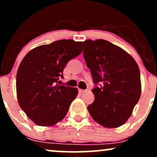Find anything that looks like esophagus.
<instances>
[{
	"label": "esophagus",
	"mask_w": 157,
	"mask_h": 157,
	"mask_svg": "<svg viewBox=\"0 0 157 157\" xmlns=\"http://www.w3.org/2000/svg\"><path fill=\"white\" fill-rule=\"evenodd\" d=\"M79 93L80 94H82V93H84V92H86V90H84V89H79Z\"/></svg>",
	"instance_id": "34e87169"
}]
</instances>
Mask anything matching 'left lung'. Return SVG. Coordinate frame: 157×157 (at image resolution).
I'll use <instances>...</instances> for the list:
<instances>
[{
    "label": "left lung",
    "mask_w": 157,
    "mask_h": 157,
    "mask_svg": "<svg viewBox=\"0 0 157 157\" xmlns=\"http://www.w3.org/2000/svg\"><path fill=\"white\" fill-rule=\"evenodd\" d=\"M83 57L95 87L90 115L106 128L122 125L132 114L141 94L140 71L132 57L105 40L82 42Z\"/></svg>",
    "instance_id": "obj_1"
}]
</instances>
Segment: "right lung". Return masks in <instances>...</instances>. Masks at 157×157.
<instances>
[{"mask_svg":"<svg viewBox=\"0 0 157 157\" xmlns=\"http://www.w3.org/2000/svg\"><path fill=\"white\" fill-rule=\"evenodd\" d=\"M82 50L81 42L60 40L37 46L21 61L16 76L17 100L36 125H55L66 115L78 91L62 86L60 80L66 65Z\"/></svg>","mask_w":157,"mask_h":157,"instance_id":"1","label":"right lung"}]
</instances>
